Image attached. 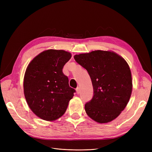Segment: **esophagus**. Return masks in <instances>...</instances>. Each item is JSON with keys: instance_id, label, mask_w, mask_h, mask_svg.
Segmentation results:
<instances>
[{"instance_id": "34e87169", "label": "esophagus", "mask_w": 152, "mask_h": 152, "mask_svg": "<svg viewBox=\"0 0 152 152\" xmlns=\"http://www.w3.org/2000/svg\"><path fill=\"white\" fill-rule=\"evenodd\" d=\"M76 91H77V94H79L80 93V87H77L76 88Z\"/></svg>"}]
</instances>
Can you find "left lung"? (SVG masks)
Returning a JSON list of instances; mask_svg holds the SVG:
<instances>
[{"instance_id": "obj_1", "label": "left lung", "mask_w": 152, "mask_h": 152, "mask_svg": "<svg viewBox=\"0 0 152 152\" xmlns=\"http://www.w3.org/2000/svg\"><path fill=\"white\" fill-rule=\"evenodd\" d=\"M74 59L86 69L93 87V98L85 104L87 115L101 124L114 120L126 108L132 93L128 64L117 54L100 50L75 55Z\"/></svg>"}]
</instances>
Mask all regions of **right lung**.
Here are the masks:
<instances>
[{
  "label": "right lung",
  "instance_id": "1",
  "mask_svg": "<svg viewBox=\"0 0 152 152\" xmlns=\"http://www.w3.org/2000/svg\"><path fill=\"white\" fill-rule=\"evenodd\" d=\"M71 57L65 50L49 49L37 56L26 68L25 97L31 111L43 120L53 121L61 117L75 93L63 73Z\"/></svg>",
  "mask_w": 152,
  "mask_h": 152
}]
</instances>
